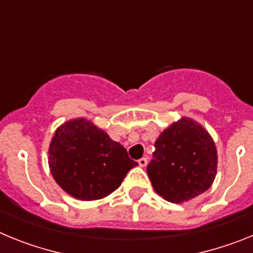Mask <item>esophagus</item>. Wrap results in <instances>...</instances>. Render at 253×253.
<instances>
[{
    "label": "esophagus",
    "mask_w": 253,
    "mask_h": 253,
    "mask_svg": "<svg viewBox=\"0 0 253 253\" xmlns=\"http://www.w3.org/2000/svg\"><path fill=\"white\" fill-rule=\"evenodd\" d=\"M138 163H139L140 167H146L147 163H148V160L146 157H142L140 160H138Z\"/></svg>",
    "instance_id": "1"
}]
</instances>
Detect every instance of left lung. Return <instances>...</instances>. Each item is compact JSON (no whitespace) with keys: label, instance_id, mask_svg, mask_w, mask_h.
Returning a JSON list of instances; mask_svg holds the SVG:
<instances>
[{"label":"left lung","instance_id":"1","mask_svg":"<svg viewBox=\"0 0 253 253\" xmlns=\"http://www.w3.org/2000/svg\"><path fill=\"white\" fill-rule=\"evenodd\" d=\"M216 163V148L209 133L182 118L160 134L147 173L156 193L167 202L182 203L211 186Z\"/></svg>","mask_w":253,"mask_h":253}]
</instances>
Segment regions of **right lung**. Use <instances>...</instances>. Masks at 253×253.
Instances as JSON below:
<instances>
[{
	"label": "right lung",
	"mask_w": 253,
	"mask_h": 253,
	"mask_svg": "<svg viewBox=\"0 0 253 253\" xmlns=\"http://www.w3.org/2000/svg\"><path fill=\"white\" fill-rule=\"evenodd\" d=\"M48 153L57 184L73 198L86 202L115 191L138 165L120 143L86 119L60 125L51 138Z\"/></svg>",
	"instance_id": "1"
}]
</instances>
